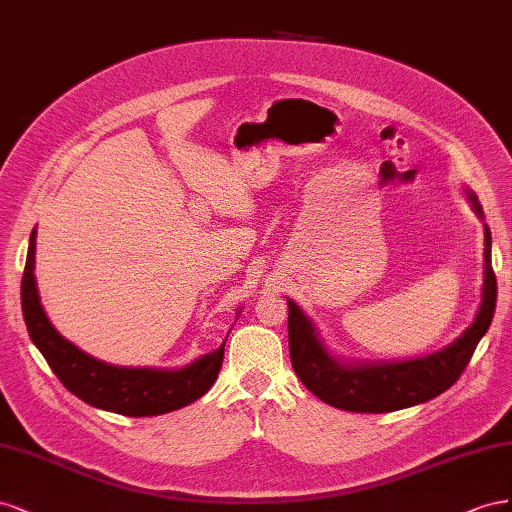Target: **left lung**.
I'll return each mask as SVG.
<instances>
[{
	"mask_svg": "<svg viewBox=\"0 0 512 512\" xmlns=\"http://www.w3.org/2000/svg\"><path fill=\"white\" fill-rule=\"evenodd\" d=\"M465 195L476 216L485 221L483 206L474 191L465 188ZM483 268V294L472 324L446 347L410 360L356 362L337 358L321 341L311 317L287 298L289 356L300 382L324 403L360 414L397 412L435 399L457 382L495 313L498 283L491 268V231L487 225Z\"/></svg>",
	"mask_w": 512,
	"mask_h": 512,
	"instance_id": "8db88e82",
	"label": "left lung"
}]
</instances>
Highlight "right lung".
Here are the masks:
<instances>
[{
  "label": "right lung",
  "instance_id": "obj_1",
  "mask_svg": "<svg viewBox=\"0 0 512 512\" xmlns=\"http://www.w3.org/2000/svg\"><path fill=\"white\" fill-rule=\"evenodd\" d=\"M36 227L29 236L27 261L21 281V306L29 339L45 356L60 382L87 405L124 416H158L180 410L197 401L216 382L223 367L225 343L210 354L186 364L182 369L118 367L85 354L75 343L64 339L42 309L36 287ZM240 315V311H238Z\"/></svg>",
  "mask_w": 512,
  "mask_h": 512
}]
</instances>
